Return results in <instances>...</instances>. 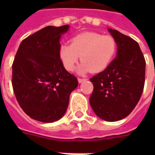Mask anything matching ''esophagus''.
Returning a JSON list of instances; mask_svg holds the SVG:
<instances>
[{"mask_svg": "<svg viewBox=\"0 0 155 155\" xmlns=\"http://www.w3.org/2000/svg\"><path fill=\"white\" fill-rule=\"evenodd\" d=\"M85 80H87V79H82V78H78V81H79V83H82L84 82V81H85Z\"/></svg>", "mask_w": 155, "mask_h": 155, "instance_id": "esophagus-1", "label": "esophagus"}]
</instances>
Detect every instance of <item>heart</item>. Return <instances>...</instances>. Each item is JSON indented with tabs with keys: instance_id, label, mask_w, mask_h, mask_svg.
Segmentation results:
<instances>
[{
	"instance_id": "b5f03b06",
	"label": "heart",
	"mask_w": 155,
	"mask_h": 155,
	"mask_svg": "<svg viewBox=\"0 0 155 155\" xmlns=\"http://www.w3.org/2000/svg\"><path fill=\"white\" fill-rule=\"evenodd\" d=\"M117 48V42L113 36L84 32L73 37L71 44L61 45L58 55L63 67L68 71L74 70L80 56L82 63L79 72L98 73L109 65Z\"/></svg>"
}]
</instances>
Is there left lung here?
Instances as JSON below:
<instances>
[{"instance_id":"left-lung-1","label":"left lung","mask_w":155,"mask_h":155,"mask_svg":"<svg viewBox=\"0 0 155 155\" xmlns=\"http://www.w3.org/2000/svg\"><path fill=\"white\" fill-rule=\"evenodd\" d=\"M117 42V54L107 68L90 80L93 92L90 104L100 118L117 121L126 117L143 92L146 60L135 40L108 29Z\"/></svg>"}]
</instances>
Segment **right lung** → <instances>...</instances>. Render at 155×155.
Returning <instances> with one entry per match:
<instances>
[{
  "label": "right lung",
  "mask_w": 155,
  "mask_h": 155,
  "mask_svg": "<svg viewBox=\"0 0 155 155\" xmlns=\"http://www.w3.org/2000/svg\"><path fill=\"white\" fill-rule=\"evenodd\" d=\"M69 25L47 26L22 40L13 63L12 85L19 105L30 117L45 123L65 113L77 78L58 55L61 35Z\"/></svg>",
  "instance_id": "1"
}]
</instances>
